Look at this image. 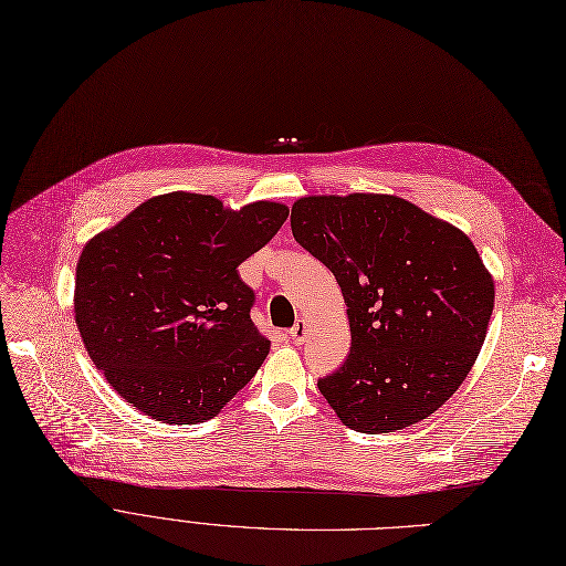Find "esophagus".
<instances>
[{
  "label": "esophagus",
  "mask_w": 566,
  "mask_h": 566,
  "mask_svg": "<svg viewBox=\"0 0 566 566\" xmlns=\"http://www.w3.org/2000/svg\"><path fill=\"white\" fill-rule=\"evenodd\" d=\"M292 343L294 345H304L306 343V334H308V327H306V319H297L294 322V327L287 332Z\"/></svg>",
  "instance_id": "1"
}]
</instances>
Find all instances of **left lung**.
Segmentation results:
<instances>
[{"instance_id": "1", "label": "left lung", "mask_w": 566, "mask_h": 566, "mask_svg": "<svg viewBox=\"0 0 566 566\" xmlns=\"http://www.w3.org/2000/svg\"><path fill=\"white\" fill-rule=\"evenodd\" d=\"M294 241L336 276L353 345L317 380L340 421L394 433L461 387L486 338L495 287L472 241L396 196L292 205Z\"/></svg>"}]
</instances>
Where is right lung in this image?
Wrapping results in <instances>:
<instances>
[{"label":"right lung","instance_id":"add662e5","mask_svg":"<svg viewBox=\"0 0 566 566\" xmlns=\"http://www.w3.org/2000/svg\"><path fill=\"white\" fill-rule=\"evenodd\" d=\"M287 207L223 209L198 193L143 202L96 234L75 269V322L96 368L133 408L164 423L217 417L269 353L239 264Z\"/></svg>","mask_w":566,"mask_h":566}]
</instances>
